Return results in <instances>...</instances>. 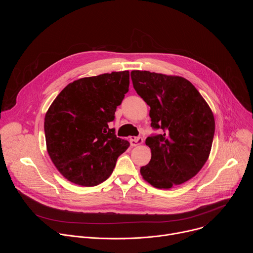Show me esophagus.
<instances>
[{
    "label": "esophagus",
    "mask_w": 253,
    "mask_h": 253,
    "mask_svg": "<svg viewBox=\"0 0 253 253\" xmlns=\"http://www.w3.org/2000/svg\"><path fill=\"white\" fill-rule=\"evenodd\" d=\"M142 143H143L142 137H130L131 146H138V145H141Z\"/></svg>",
    "instance_id": "obj_1"
}]
</instances>
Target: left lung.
<instances>
[{"instance_id": "8db88e82", "label": "left lung", "mask_w": 253, "mask_h": 253, "mask_svg": "<svg viewBox=\"0 0 253 253\" xmlns=\"http://www.w3.org/2000/svg\"><path fill=\"white\" fill-rule=\"evenodd\" d=\"M133 87L150 106L153 129H162L146 139L151 160L142 166L144 180L156 188L169 189L194 177L207 161L215 131L210 107L185 78L131 72Z\"/></svg>"}]
</instances>
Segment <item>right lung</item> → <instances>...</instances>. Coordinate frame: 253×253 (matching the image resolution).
Segmentation results:
<instances>
[{"mask_svg":"<svg viewBox=\"0 0 253 253\" xmlns=\"http://www.w3.org/2000/svg\"><path fill=\"white\" fill-rule=\"evenodd\" d=\"M129 90V71L112 72L67 85L45 116L49 156L69 181L96 186L113 172L129 142L109 123Z\"/></svg>","mask_w":253,"mask_h":253,"instance_id":"add662e5","label":"right lung"}]
</instances>
